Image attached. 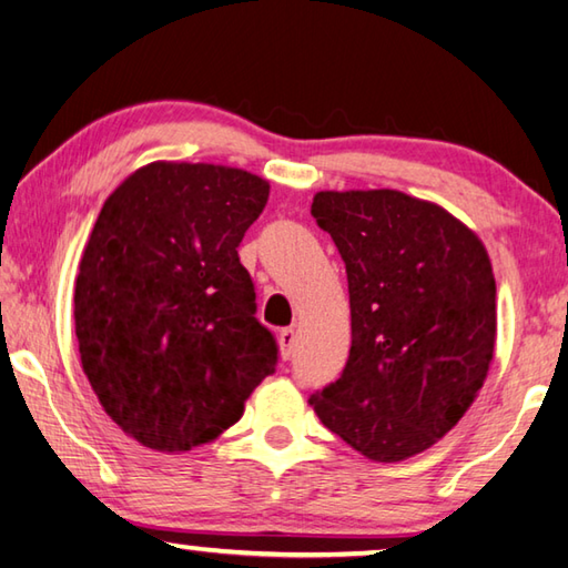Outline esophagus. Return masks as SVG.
Wrapping results in <instances>:
<instances>
[{
  "mask_svg": "<svg viewBox=\"0 0 568 568\" xmlns=\"http://www.w3.org/2000/svg\"><path fill=\"white\" fill-rule=\"evenodd\" d=\"M295 329L293 327H285L281 329V335H277V343H281V355L283 359H287L293 355V347H295Z\"/></svg>",
  "mask_w": 568,
  "mask_h": 568,
  "instance_id": "esophagus-1",
  "label": "esophagus"
}]
</instances>
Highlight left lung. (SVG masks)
<instances>
[{"instance_id":"left-lung-1","label":"left lung","mask_w":568,"mask_h":568,"mask_svg":"<svg viewBox=\"0 0 568 568\" xmlns=\"http://www.w3.org/2000/svg\"><path fill=\"white\" fill-rule=\"evenodd\" d=\"M313 219L347 271L353 345L311 397L320 422L373 462L429 449L471 407L497 339V283L479 235L402 191H320Z\"/></svg>"}]
</instances>
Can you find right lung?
Returning <instances> with one entry per match:
<instances>
[{
    "instance_id": "right-lung-1",
    "label": "right lung",
    "mask_w": 568,
    "mask_h": 568,
    "mask_svg": "<svg viewBox=\"0 0 568 568\" xmlns=\"http://www.w3.org/2000/svg\"><path fill=\"white\" fill-rule=\"evenodd\" d=\"M271 183L213 163L153 161L113 191L81 255L79 355L106 415L156 452H189L243 417L275 373L239 245Z\"/></svg>"
}]
</instances>
